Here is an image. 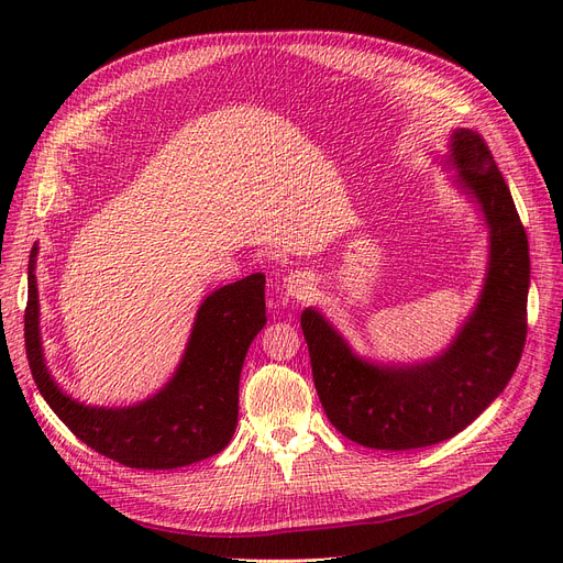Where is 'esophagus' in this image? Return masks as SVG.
<instances>
[{"label": "esophagus", "instance_id": "esophagus-1", "mask_svg": "<svg viewBox=\"0 0 563 563\" xmlns=\"http://www.w3.org/2000/svg\"><path fill=\"white\" fill-rule=\"evenodd\" d=\"M283 283H285V294H287V297H291V299L306 301V299L312 297V289H314L312 287V278L301 274V272H294V274L285 276Z\"/></svg>", "mask_w": 563, "mask_h": 563}]
</instances>
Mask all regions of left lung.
<instances>
[{
  "label": "left lung",
  "mask_w": 563,
  "mask_h": 563,
  "mask_svg": "<svg viewBox=\"0 0 563 563\" xmlns=\"http://www.w3.org/2000/svg\"><path fill=\"white\" fill-rule=\"evenodd\" d=\"M448 164L488 225V272L479 303L440 356L418 365H378L351 351L314 308L301 329L319 401L331 424L372 450H418L475 422L511 380L527 338L529 246L511 191L486 141L452 134Z\"/></svg>",
  "instance_id": "left-lung-1"
}]
</instances>
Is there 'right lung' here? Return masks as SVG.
Here are the masks:
<instances>
[{"label": "right lung", "instance_id": "1", "mask_svg": "<svg viewBox=\"0 0 563 563\" xmlns=\"http://www.w3.org/2000/svg\"><path fill=\"white\" fill-rule=\"evenodd\" d=\"M36 253L29 255L24 346L29 369L49 408L81 442L139 470H173L219 454L236 429L240 376L253 338L264 329V276L223 285L198 308L173 378L151 399L123 408L84 406L62 393L43 358Z\"/></svg>", "mask_w": 563, "mask_h": 563}]
</instances>
